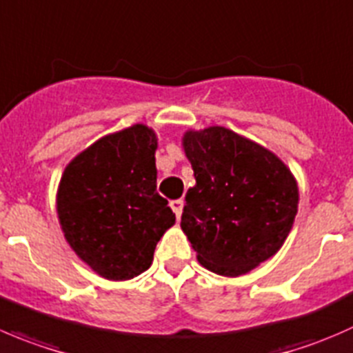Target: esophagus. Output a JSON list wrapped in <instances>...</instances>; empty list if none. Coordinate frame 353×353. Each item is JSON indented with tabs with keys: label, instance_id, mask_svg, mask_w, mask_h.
Masks as SVG:
<instances>
[{
	"label": "esophagus",
	"instance_id": "obj_1",
	"mask_svg": "<svg viewBox=\"0 0 353 353\" xmlns=\"http://www.w3.org/2000/svg\"><path fill=\"white\" fill-rule=\"evenodd\" d=\"M172 209H173V212H175L176 214V218H180L181 216V211H183V201H181V199H176V201H172Z\"/></svg>",
	"mask_w": 353,
	"mask_h": 353
}]
</instances>
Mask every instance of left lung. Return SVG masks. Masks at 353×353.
<instances>
[{
  "mask_svg": "<svg viewBox=\"0 0 353 353\" xmlns=\"http://www.w3.org/2000/svg\"><path fill=\"white\" fill-rule=\"evenodd\" d=\"M181 148L195 185L185 195L180 226L201 266L235 278L273 257L299 211L292 170L264 145L219 125L188 128Z\"/></svg>",
  "mask_w": 353,
  "mask_h": 353,
  "instance_id": "1",
  "label": "left lung"
}]
</instances>
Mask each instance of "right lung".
Instances as JSON below:
<instances>
[{"label": "right lung", "instance_id": "1", "mask_svg": "<svg viewBox=\"0 0 353 353\" xmlns=\"http://www.w3.org/2000/svg\"><path fill=\"white\" fill-rule=\"evenodd\" d=\"M158 135L135 123L97 139L63 170L57 212L66 243L101 278L149 270L175 212L156 192Z\"/></svg>", "mask_w": 353, "mask_h": 353}]
</instances>
